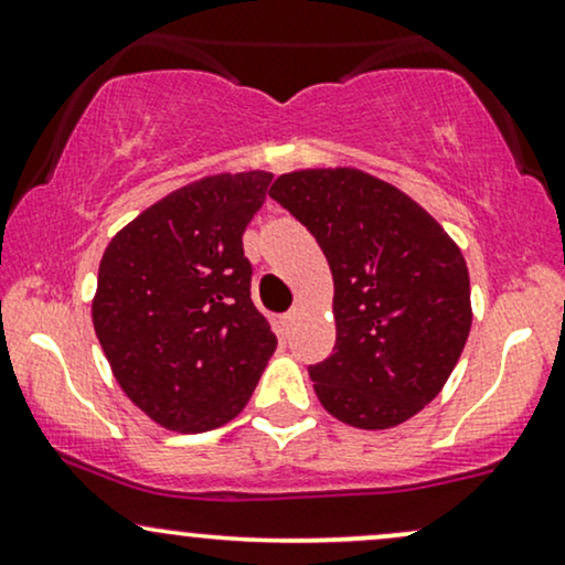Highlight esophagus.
Here are the masks:
<instances>
[{
    "instance_id": "obj_1",
    "label": "esophagus",
    "mask_w": 565,
    "mask_h": 565,
    "mask_svg": "<svg viewBox=\"0 0 565 565\" xmlns=\"http://www.w3.org/2000/svg\"><path fill=\"white\" fill-rule=\"evenodd\" d=\"M300 318H302V308H300V305H295V308H291L289 312H284V326L291 329L295 323H300Z\"/></svg>"
}]
</instances>
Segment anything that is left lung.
<instances>
[{
    "mask_svg": "<svg viewBox=\"0 0 565 565\" xmlns=\"http://www.w3.org/2000/svg\"><path fill=\"white\" fill-rule=\"evenodd\" d=\"M270 196L334 276V352L308 373L331 416L390 429L437 397L471 331L460 249L418 202L352 168L278 175Z\"/></svg>",
    "mask_w": 565,
    "mask_h": 565,
    "instance_id": "8db88e82",
    "label": "left lung"
}]
</instances>
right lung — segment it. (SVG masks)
Segmentation results:
<instances>
[{
	"label": "right lung",
	"mask_w": 565,
	"mask_h": 565,
	"mask_svg": "<svg viewBox=\"0 0 565 565\" xmlns=\"http://www.w3.org/2000/svg\"><path fill=\"white\" fill-rule=\"evenodd\" d=\"M274 175L221 173L162 196L99 263L94 331L136 407L171 431L239 416L276 350L242 234Z\"/></svg>",
	"instance_id": "1"
}]
</instances>
